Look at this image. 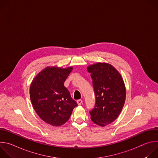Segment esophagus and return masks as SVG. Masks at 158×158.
Returning <instances> with one entry per match:
<instances>
[{"label":"esophagus","mask_w":158,"mask_h":158,"mask_svg":"<svg viewBox=\"0 0 158 158\" xmlns=\"http://www.w3.org/2000/svg\"><path fill=\"white\" fill-rule=\"evenodd\" d=\"M77 104H78L79 106L81 105V104H82V100H81V99L77 100Z\"/></svg>","instance_id":"34e87169"}]
</instances>
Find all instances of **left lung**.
<instances>
[{"mask_svg": "<svg viewBox=\"0 0 158 158\" xmlns=\"http://www.w3.org/2000/svg\"><path fill=\"white\" fill-rule=\"evenodd\" d=\"M91 73L96 96L94 108L90 111L91 120L104 127L114 121L123 108L126 90L121 74L106 62H97L87 67Z\"/></svg>", "mask_w": 158, "mask_h": 158, "instance_id": "8db88e82", "label": "left lung"}]
</instances>
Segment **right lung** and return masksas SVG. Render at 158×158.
<instances>
[{
    "instance_id": "right-lung-1",
    "label": "right lung",
    "mask_w": 158,
    "mask_h": 158,
    "mask_svg": "<svg viewBox=\"0 0 158 158\" xmlns=\"http://www.w3.org/2000/svg\"><path fill=\"white\" fill-rule=\"evenodd\" d=\"M73 69L71 66L46 67L31 84L30 98L35 111L42 121L53 126L65 124L77 106L64 84Z\"/></svg>"
}]
</instances>
